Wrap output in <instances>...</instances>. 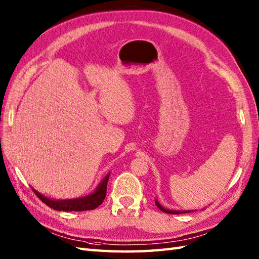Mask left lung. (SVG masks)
I'll return each instance as SVG.
<instances>
[{"instance_id": "8db88e82", "label": "left lung", "mask_w": 259, "mask_h": 259, "mask_svg": "<svg viewBox=\"0 0 259 259\" xmlns=\"http://www.w3.org/2000/svg\"><path fill=\"white\" fill-rule=\"evenodd\" d=\"M155 202H156V205H157V207L160 209L161 211H163V212H166V213H172V214H178V213H186V212H191V211H194V210H175V209H167V208H164V207H162L160 203H159V201L158 200H155Z\"/></svg>"}]
</instances>
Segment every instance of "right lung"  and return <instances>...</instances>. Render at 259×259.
Instances as JSON below:
<instances>
[{
  "label": "right lung",
  "mask_w": 259,
  "mask_h": 259,
  "mask_svg": "<svg viewBox=\"0 0 259 259\" xmlns=\"http://www.w3.org/2000/svg\"><path fill=\"white\" fill-rule=\"evenodd\" d=\"M108 174L106 177H104L101 183L98 185L96 190L91 192L90 195L80 197V198H73V199H51V198H48L45 195H42L41 192H38L34 188L32 190L34 191V194L40 198V199L48 205L50 208L54 209V210L58 211H84V210H92V209H96L103 202L104 198L107 195V185L109 180Z\"/></svg>",
  "instance_id": "obj_1"
}]
</instances>
